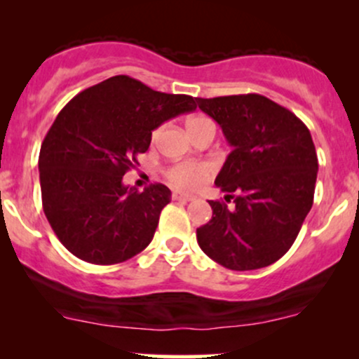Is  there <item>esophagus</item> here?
I'll return each mask as SVG.
<instances>
[{
  "mask_svg": "<svg viewBox=\"0 0 359 359\" xmlns=\"http://www.w3.org/2000/svg\"><path fill=\"white\" fill-rule=\"evenodd\" d=\"M172 199H174V201H182V203H189V201L196 199V196H192V194H189V192L175 191L174 194H172Z\"/></svg>",
  "mask_w": 359,
  "mask_h": 359,
  "instance_id": "obj_1",
  "label": "esophagus"
}]
</instances>
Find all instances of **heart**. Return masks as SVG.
Segmentation results:
<instances>
[{
  "label": "heart",
  "instance_id": "b5f03b06",
  "mask_svg": "<svg viewBox=\"0 0 359 359\" xmlns=\"http://www.w3.org/2000/svg\"><path fill=\"white\" fill-rule=\"evenodd\" d=\"M204 125H214L212 119H209L208 116H194L191 121H189V131L194 130L197 126H204ZM160 131L162 128H156L154 131V142L158 138ZM209 174H211V167L205 165V163L201 162H182L177 163L172 168H168L167 175L172 182H175L180 187H187V189H196L199 187L201 184L205 182Z\"/></svg>",
  "mask_w": 359,
  "mask_h": 359
}]
</instances>
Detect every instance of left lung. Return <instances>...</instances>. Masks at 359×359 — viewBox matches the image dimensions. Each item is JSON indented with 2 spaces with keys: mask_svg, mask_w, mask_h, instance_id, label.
<instances>
[{
  "mask_svg": "<svg viewBox=\"0 0 359 359\" xmlns=\"http://www.w3.org/2000/svg\"><path fill=\"white\" fill-rule=\"evenodd\" d=\"M196 101L233 148L214 184L234 203L209 201L212 217L197 228V243L229 270L269 266L290 250L314 203L319 165L311 131L259 94Z\"/></svg>",
  "mask_w": 359,
  "mask_h": 359,
  "instance_id": "left-lung-1",
  "label": "left lung"
}]
</instances>
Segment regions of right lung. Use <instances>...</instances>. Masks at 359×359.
Here are the masks:
<instances>
[{
	"instance_id": "right-lung-1",
	"label": "right lung",
	"mask_w": 359,
	"mask_h": 359,
	"mask_svg": "<svg viewBox=\"0 0 359 359\" xmlns=\"http://www.w3.org/2000/svg\"><path fill=\"white\" fill-rule=\"evenodd\" d=\"M194 97L150 89L114 76L72 97L45 137L39 156L43 212L72 255L94 265H114L154 240L170 189L143 192L123 175L145 154L151 131L196 109Z\"/></svg>"
}]
</instances>
